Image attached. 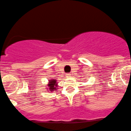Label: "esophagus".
<instances>
[{
    "label": "esophagus",
    "instance_id": "34e87169",
    "mask_svg": "<svg viewBox=\"0 0 131 131\" xmlns=\"http://www.w3.org/2000/svg\"><path fill=\"white\" fill-rule=\"evenodd\" d=\"M67 77H70V75H71V74H67Z\"/></svg>",
    "mask_w": 131,
    "mask_h": 131
}]
</instances>
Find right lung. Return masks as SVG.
<instances>
[{"label": "right lung", "mask_w": 131, "mask_h": 131, "mask_svg": "<svg viewBox=\"0 0 131 131\" xmlns=\"http://www.w3.org/2000/svg\"><path fill=\"white\" fill-rule=\"evenodd\" d=\"M57 81L56 79H52L51 81H49V83L48 85V87L49 90L52 92L56 90V86H57Z\"/></svg>", "instance_id": "obj_1"}]
</instances>
